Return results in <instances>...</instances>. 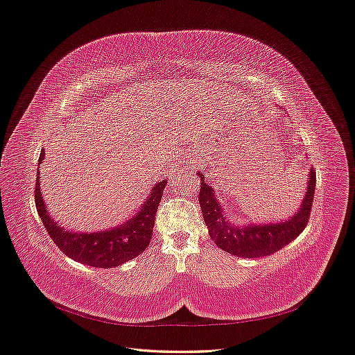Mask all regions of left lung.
Instances as JSON below:
<instances>
[{
    "label": "left lung",
    "instance_id": "1",
    "mask_svg": "<svg viewBox=\"0 0 355 355\" xmlns=\"http://www.w3.org/2000/svg\"><path fill=\"white\" fill-rule=\"evenodd\" d=\"M201 178V189L198 201L202 211V218L209 227V234L214 240L217 248L227 253L241 257H262L281 250L292 240L300 236L308 225L312 210V201L315 194L316 173L311 168L306 194L302 201L300 211L295 213L286 221L270 223V225H253L237 227L229 223L220 202L214 197V191L207 182H204V175L198 173Z\"/></svg>",
    "mask_w": 355,
    "mask_h": 355
}]
</instances>
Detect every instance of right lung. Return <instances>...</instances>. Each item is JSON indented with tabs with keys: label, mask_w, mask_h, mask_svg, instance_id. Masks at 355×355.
I'll list each match as a JSON object with an SVG mask.
<instances>
[{
	"label": "right lung",
	"mask_w": 355,
	"mask_h": 355,
	"mask_svg": "<svg viewBox=\"0 0 355 355\" xmlns=\"http://www.w3.org/2000/svg\"><path fill=\"white\" fill-rule=\"evenodd\" d=\"M44 158L40 153L39 162ZM39 168H37V184L34 190L35 207L43 225L58 248L70 259L93 268L109 269L119 266L128 260L139 256L149 245L155 225V214L162 198L166 181H159L149 194L141 211L126 221L123 226L96 233H71L55 225L46 211L43 197L40 194Z\"/></svg>",
	"instance_id": "1"
}]
</instances>
